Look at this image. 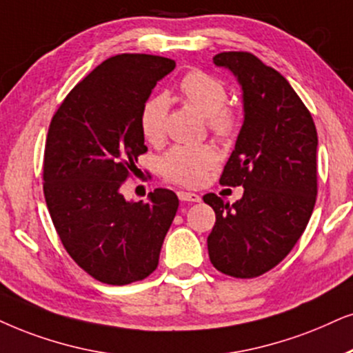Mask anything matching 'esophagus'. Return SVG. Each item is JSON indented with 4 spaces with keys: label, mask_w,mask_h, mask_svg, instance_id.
Returning a JSON list of instances; mask_svg holds the SVG:
<instances>
[{
    "label": "esophagus",
    "mask_w": 353,
    "mask_h": 353,
    "mask_svg": "<svg viewBox=\"0 0 353 353\" xmlns=\"http://www.w3.org/2000/svg\"><path fill=\"white\" fill-rule=\"evenodd\" d=\"M177 197L182 202H200V195L194 194V192H184V190H179L177 192Z\"/></svg>",
    "instance_id": "esophagus-1"
}]
</instances>
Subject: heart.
<instances>
[{
    "mask_svg": "<svg viewBox=\"0 0 353 353\" xmlns=\"http://www.w3.org/2000/svg\"><path fill=\"white\" fill-rule=\"evenodd\" d=\"M181 94L187 104L208 120V127L220 138H228L238 127V115L226 107L228 91L221 79L205 71L187 73L181 81ZM169 99L164 94H154L141 107L140 128L150 143H161L166 132ZM218 161V153L212 145L174 146L161 158V172L168 181L187 187L202 184L208 169Z\"/></svg>",
    "mask_w": 353,
    "mask_h": 353,
    "instance_id": "heart-1",
    "label": "heart"
}]
</instances>
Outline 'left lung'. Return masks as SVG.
Returning <instances> with one entry per match:
<instances>
[{
	"label": "left lung",
	"mask_w": 353,
	"mask_h": 353,
	"mask_svg": "<svg viewBox=\"0 0 353 353\" xmlns=\"http://www.w3.org/2000/svg\"><path fill=\"white\" fill-rule=\"evenodd\" d=\"M213 63L231 71L243 91V127L220 182L244 192L234 203L203 195L216 215L208 256L223 274L252 279L282 262L310 221L318 133L287 79L252 53L223 52Z\"/></svg>",
	"instance_id": "left-lung-1"
}]
</instances>
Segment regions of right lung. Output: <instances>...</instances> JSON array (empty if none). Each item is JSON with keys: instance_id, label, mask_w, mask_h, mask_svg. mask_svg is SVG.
Wrapping results in <instances>:
<instances>
[{"instance_id": "1", "label": "right lung", "mask_w": 353, "mask_h": 353, "mask_svg": "<svg viewBox=\"0 0 353 353\" xmlns=\"http://www.w3.org/2000/svg\"><path fill=\"white\" fill-rule=\"evenodd\" d=\"M176 68L171 58H107L71 89L48 128L43 194L53 226L73 261L107 285L143 280L158 267L179 200L154 189L148 202L120 187L146 153L141 107Z\"/></svg>"}]
</instances>
